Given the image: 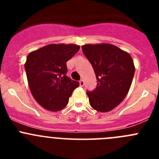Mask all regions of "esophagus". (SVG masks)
Instances as JSON below:
<instances>
[{
    "label": "esophagus",
    "mask_w": 159,
    "mask_h": 159,
    "mask_svg": "<svg viewBox=\"0 0 159 159\" xmlns=\"http://www.w3.org/2000/svg\"><path fill=\"white\" fill-rule=\"evenodd\" d=\"M80 86H81V87L84 86V80H80Z\"/></svg>",
    "instance_id": "1"
}]
</instances>
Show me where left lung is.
<instances>
[{
  "label": "left lung",
  "mask_w": 159,
  "mask_h": 159,
  "mask_svg": "<svg viewBox=\"0 0 159 159\" xmlns=\"http://www.w3.org/2000/svg\"><path fill=\"white\" fill-rule=\"evenodd\" d=\"M82 50L97 80L95 90L87 92L90 105L97 111H110L128 93L135 71L133 60L130 54L109 43L86 44Z\"/></svg>",
  "instance_id": "left-lung-1"
}]
</instances>
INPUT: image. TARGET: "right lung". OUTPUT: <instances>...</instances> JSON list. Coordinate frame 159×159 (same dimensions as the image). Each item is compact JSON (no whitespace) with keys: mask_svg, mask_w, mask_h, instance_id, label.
<instances>
[{"mask_svg":"<svg viewBox=\"0 0 159 159\" xmlns=\"http://www.w3.org/2000/svg\"><path fill=\"white\" fill-rule=\"evenodd\" d=\"M75 44H48L29 53L25 64L28 82L36 102L51 111L67 106L80 83L67 76V61L79 51Z\"/></svg>","mask_w":159,"mask_h":159,"instance_id":"right-lung-1","label":"right lung"}]
</instances>
